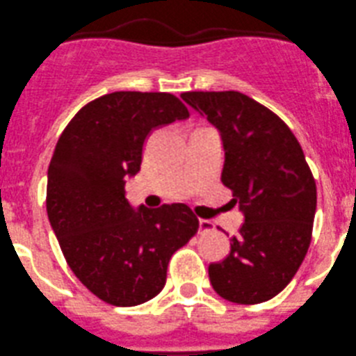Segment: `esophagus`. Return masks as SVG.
<instances>
[{"mask_svg":"<svg viewBox=\"0 0 356 356\" xmlns=\"http://www.w3.org/2000/svg\"><path fill=\"white\" fill-rule=\"evenodd\" d=\"M209 231H213V223L209 222V220H199V232H209Z\"/></svg>","mask_w":356,"mask_h":356,"instance_id":"1","label":"esophagus"}]
</instances>
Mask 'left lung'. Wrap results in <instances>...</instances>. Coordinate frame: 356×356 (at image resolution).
I'll use <instances>...</instances> for the list:
<instances>
[{"label": "left lung", "mask_w": 356, "mask_h": 356, "mask_svg": "<svg viewBox=\"0 0 356 356\" xmlns=\"http://www.w3.org/2000/svg\"><path fill=\"white\" fill-rule=\"evenodd\" d=\"M181 99L222 134V184L245 215L229 255L209 264V282L231 302H266L292 282L309 248L313 172L289 125L252 97L223 90L184 92Z\"/></svg>", "instance_id": "obj_1"}]
</instances>
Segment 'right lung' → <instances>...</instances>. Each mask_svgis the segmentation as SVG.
<instances>
[{
	"mask_svg": "<svg viewBox=\"0 0 356 356\" xmlns=\"http://www.w3.org/2000/svg\"><path fill=\"white\" fill-rule=\"evenodd\" d=\"M188 117L172 94L122 90L86 104L57 141L47 180L50 225L74 276L104 302L154 299L172 253L197 232L187 204L134 209L125 197V178L140 171L152 131Z\"/></svg>",
	"mask_w": 356,
	"mask_h": 356,
	"instance_id": "add662e5",
	"label": "right lung"
}]
</instances>
